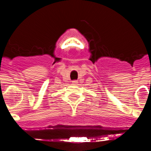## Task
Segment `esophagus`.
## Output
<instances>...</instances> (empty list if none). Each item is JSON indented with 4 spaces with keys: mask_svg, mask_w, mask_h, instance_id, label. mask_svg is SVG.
I'll list each match as a JSON object with an SVG mask.
<instances>
[{
    "mask_svg": "<svg viewBox=\"0 0 151 151\" xmlns=\"http://www.w3.org/2000/svg\"><path fill=\"white\" fill-rule=\"evenodd\" d=\"M72 83H73V85H76V84L78 83V81H73Z\"/></svg>",
    "mask_w": 151,
    "mask_h": 151,
    "instance_id": "obj_1",
    "label": "esophagus"
}]
</instances>
